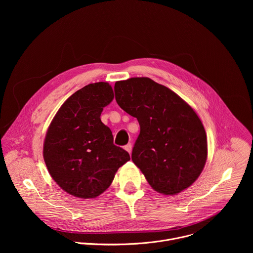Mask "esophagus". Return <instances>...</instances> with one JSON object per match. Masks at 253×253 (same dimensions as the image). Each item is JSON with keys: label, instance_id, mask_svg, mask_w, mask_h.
Wrapping results in <instances>:
<instances>
[{"label": "esophagus", "instance_id": "esophagus-1", "mask_svg": "<svg viewBox=\"0 0 253 253\" xmlns=\"http://www.w3.org/2000/svg\"><path fill=\"white\" fill-rule=\"evenodd\" d=\"M124 148H125V150H126L129 154H131V151H132V144H131V143L127 144V145H126Z\"/></svg>", "mask_w": 253, "mask_h": 253}]
</instances>
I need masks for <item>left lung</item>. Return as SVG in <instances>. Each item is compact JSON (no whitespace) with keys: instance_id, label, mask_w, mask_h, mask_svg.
Instances as JSON below:
<instances>
[{"instance_id":"1","label":"left lung","mask_w":253,"mask_h":253,"mask_svg":"<svg viewBox=\"0 0 253 253\" xmlns=\"http://www.w3.org/2000/svg\"><path fill=\"white\" fill-rule=\"evenodd\" d=\"M114 90L121 109L139 122L131 157L151 187L174 195L192 185L207 158L206 133L192 108L146 77L118 81Z\"/></svg>"}]
</instances>
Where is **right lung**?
I'll use <instances>...</instances> for the list:
<instances>
[{
    "label": "right lung",
    "instance_id": "1",
    "mask_svg": "<svg viewBox=\"0 0 253 253\" xmlns=\"http://www.w3.org/2000/svg\"><path fill=\"white\" fill-rule=\"evenodd\" d=\"M114 98L105 82L89 84L61 106L47 131L44 160L55 182L67 193L94 198L112 183L129 153L114 145L109 127L100 119Z\"/></svg>",
    "mask_w": 253,
    "mask_h": 253
}]
</instances>
